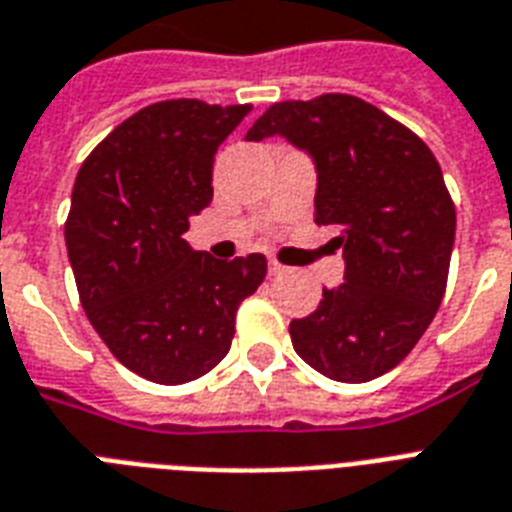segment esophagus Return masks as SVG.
I'll return each mask as SVG.
<instances>
[{
	"label": "esophagus",
	"instance_id": "34e87169",
	"mask_svg": "<svg viewBox=\"0 0 512 512\" xmlns=\"http://www.w3.org/2000/svg\"><path fill=\"white\" fill-rule=\"evenodd\" d=\"M268 273H271V276H284V273H287V268H284L279 260H268Z\"/></svg>",
	"mask_w": 512,
	"mask_h": 512
}]
</instances>
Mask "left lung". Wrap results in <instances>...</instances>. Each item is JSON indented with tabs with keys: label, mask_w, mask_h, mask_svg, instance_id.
I'll return each mask as SVG.
<instances>
[{
	"label": "left lung",
	"mask_w": 512,
	"mask_h": 512,
	"mask_svg": "<svg viewBox=\"0 0 512 512\" xmlns=\"http://www.w3.org/2000/svg\"><path fill=\"white\" fill-rule=\"evenodd\" d=\"M313 156L316 225H335L345 281L289 324L297 356L337 382L401 364L444 300L457 212L436 156L372 103L327 92L273 103L247 132Z\"/></svg>",
	"instance_id": "8db88e82"
}]
</instances>
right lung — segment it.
Returning a JSON list of instances; mask_svg holds the SVG:
<instances>
[{"mask_svg": "<svg viewBox=\"0 0 512 512\" xmlns=\"http://www.w3.org/2000/svg\"><path fill=\"white\" fill-rule=\"evenodd\" d=\"M249 111L193 98L140 108L76 175L66 249L82 308L108 350L159 385L223 361L241 300L268 271L263 255L217 260L183 239L212 201L217 146Z\"/></svg>", "mask_w": 512, "mask_h": 512, "instance_id": "add662e5", "label": "right lung"}]
</instances>
